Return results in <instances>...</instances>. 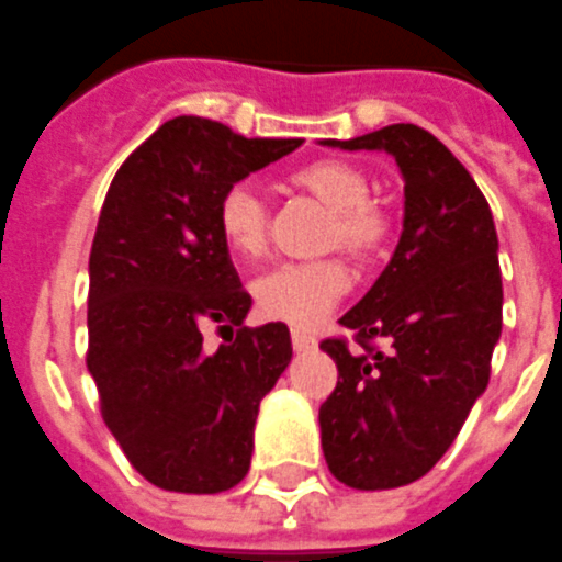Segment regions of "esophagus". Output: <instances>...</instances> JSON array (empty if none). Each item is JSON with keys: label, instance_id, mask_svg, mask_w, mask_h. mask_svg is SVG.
Returning a JSON list of instances; mask_svg holds the SVG:
<instances>
[{"label": "esophagus", "instance_id": "obj_1", "mask_svg": "<svg viewBox=\"0 0 562 562\" xmlns=\"http://www.w3.org/2000/svg\"><path fill=\"white\" fill-rule=\"evenodd\" d=\"M293 348L299 353L313 351V348H316V336H310L307 330H293Z\"/></svg>", "mask_w": 562, "mask_h": 562}]
</instances>
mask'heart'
I'll return each instance as SVG.
<instances>
[{
  "label": "heart",
  "mask_w": 562,
  "mask_h": 562,
  "mask_svg": "<svg viewBox=\"0 0 562 562\" xmlns=\"http://www.w3.org/2000/svg\"><path fill=\"white\" fill-rule=\"evenodd\" d=\"M295 188L316 196L334 214L327 244L342 246L357 260H374L392 235L383 209L371 203V179L353 161L316 159L290 173ZM217 232L232 255L255 260L267 252V205L252 186L226 188L217 203ZM351 290V272L342 260L281 263L252 286L255 307L272 322L316 327Z\"/></svg>",
  "instance_id": "1"
}]
</instances>
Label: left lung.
Listing matches in <instances>:
<instances>
[{"instance_id":"obj_1","label":"left lung","mask_w":562,"mask_h":562,"mask_svg":"<svg viewBox=\"0 0 562 562\" xmlns=\"http://www.w3.org/2000/svg\"><path fill=\"white\" fill-rule=\"evenodd\" d=\"M322 145L385 150L406 182L401 244L339 318L357 345L322 342L339 383L318 408L330 473L353 491H392L441 461L487 389L502 334L499 237L475 179L424 127Z\"/></svg>"}]
</instances>
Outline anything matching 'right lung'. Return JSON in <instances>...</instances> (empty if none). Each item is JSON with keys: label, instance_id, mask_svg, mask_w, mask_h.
<instances>
[{"label": "right lung", "instance_id": "right-lung-1", "mask_svg": "<svg viewBox=\"0 0 562 562\" xmlns=\"http://www.w3.org/2000/svg\"><path fill=\"white\" fill-rule=\"evenodd\" d=\"M302 138L165 121L112 179L89 252L87 368L103 424L147 482L223 493L252 464L258 406L293 357L284 322L246 327L252 299L217 232L226 188ZM229 339L217 352L202 330Z\"/></svg>", "mask_w": 562, "mask_h": 562}]
</instances>
